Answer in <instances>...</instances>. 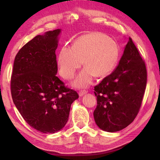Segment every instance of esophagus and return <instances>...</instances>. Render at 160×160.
Returning a JSON list of instances; mask_svg holds the SVG:
<instances>
[{"label":"esophagus","instance_id":"esophagus-1","mask_svg":"<svg viewBox=\"0 0 160 160\" xmlns=\"http://www.w3.org/2000/svg\"><path fill=\"white\" fill-rule=\"evenodd\" d=\"M87 93H88V91H86V90H81L79 92V96H83L84 94H85Z\"/></svg>","mask_w":160,"mask_h":160}]
</instances>
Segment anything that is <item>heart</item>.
<instances>
[{
    "instance_id": "1",
    "label": "heart",
    "mask_w": 160,
    "mask_h": 160,
    "mask_svg": "<svg viewBox=\"0 0 160 160\" xmlns=\"http://www.w3.org/2000/svg\"><path fill=\"white\" fill-rule=\"evenodd\" d=\"M120 50L117 42L100 32H91L80 36L72 47L63 46L58 57L60 75L65 79L74 77L77 70L83 65L85 68L77 76L74 85L88 86L94 76L103 77L117 65Z\"/></svg>"
}]
</instances>
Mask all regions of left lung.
Wrapping results in <instances>:
<instances>
[{
    "mask_svg": "<svg viewBox=\"0 0 160 160\" xmlns=\"http://www.w3.org/2000/svg\"><path fill=\"white\" fill-rule=\"evenodd\" d=\"M146 83L145 61L129 37L117 67L94 87L98 105L93 115L98 126L115 132L132 123L141 108Z\"/></svg>",
    "mask_w": 160,
    "mask_h": 160,
    "instance_id": "1",
    "label": "left lung"
}]
</instances>
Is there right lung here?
<instances>
[{
  "mask_svg": "<svg viewBox=\"0 0 160 160\" xmlns=\"http://www.w3.org/2000/svg\"><path fill=\"white\" fill-rule=\"evenodd\" d=\"M60 29L37 35L18 51L11 79L13 102L26 122L45 133L61 130L68 121L77 91L55 75Z\"/></svg>",
  "mask_w": 160,
  "mask_h": 160,
  "instance_id": "add662e5",
  "label": "right lung"
}]
</instances>
